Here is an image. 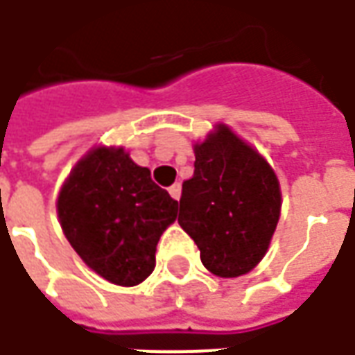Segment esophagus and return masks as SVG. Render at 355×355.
Masks as SVG:
<instances>
[{
	"instance_id": "obj_1",
	"label": "esophagus",
	"mask_w": 355,
	"mask_h": 355,
	"mask_svg": "<svg viewBox=\"0 0 355 355\" xmlns=\"http://www.w3.org/2000/svg\"><path fill=\"white\" fill-rule=\"evenodd\" d=\"M170 195H172L173 199L178 201V199H180V195H182V185H180V183H173L172 187H170Z\"/></svg>"
}]
</instances>
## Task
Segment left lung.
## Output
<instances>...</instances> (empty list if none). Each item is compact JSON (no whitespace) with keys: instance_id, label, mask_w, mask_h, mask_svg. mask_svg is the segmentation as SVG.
Listing matches in <instances>:
<instances>
[{"instance_id":"left-lung-1","label":"left lung","mask_w":355,"mask_h":355,"mask_svg":"<svg viewBox=\"0 0 355 355\" xmlns=\"http://www.w3.org/2000/svg\"><path fill=\"white\" fill-rule=\"evenodd\" d=\"M279 182L254 148L225 125L195 144L193 178L183 182L180 227L218 277L258 266L279 220Z\"/></svg>"}]
</instances>
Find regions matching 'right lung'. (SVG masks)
<instances>
[{
	"label": "right lung",
	"instance_id": "obj_1",
	"mask_svg": "<svg viewBox=\"0 0 355 355\" xmlns=\"http://www.w3.org/2000/svg\"><path fill=\"white\" fill-rule=\"evenodd\" d=\"M178 216V201L123 148H95L70 173L58 218L72 248L107 282L132 287L156 263V244Z\"/></svg>",
	"mask_w": 355,
	"mask_h": 355
}]
</instances>
